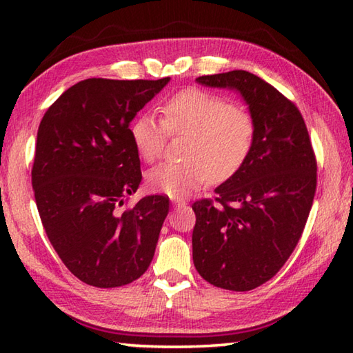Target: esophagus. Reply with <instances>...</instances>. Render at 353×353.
Wrapping results in <instances>:
<instances>
[{
    "instance_id": "obj_1",
    "label": "esophagus",
    "mask_w": 353,
    "mask_h": 353,
    "mask_svg": "<svg viewBox=\"0 0 353 353\" xmlns=\"http://www.w3.org/2000/svg\"><path fill=\"white\" fill-rule=\"evenodd\" d=\"M171 202H172V205L174 207H182V205H185L187 204V201H183V199H171Z\"/></svg>"
}]
</instances>
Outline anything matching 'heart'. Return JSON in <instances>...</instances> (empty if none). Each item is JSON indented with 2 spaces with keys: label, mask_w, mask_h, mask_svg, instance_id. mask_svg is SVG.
Masks as SVG:
<instances>
[{
  "label": "heart",
  "mask_w": 353,
  "mask_h": 353,
  "mask_svg": "<svg viewBox=\"0 0 353 353\" xmlns=\"http://www.w3.org/2000/svg\"><path fill=\"white\" fill-rule=\"evenodd\" d=\"M190 135L185 163H160L148 172V187L170 198H185L212 181L236 174L252 149L255 123L241 105L218 94L187 88L163 105V119L145 112L130 126L140 157L154 162L168 135Z\"/></svg>",
  "instance_id": "heart-1"
}]
</instances>
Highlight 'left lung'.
Masks as SVG:
<instances>
[{
    "label": "left lung",
    "instance_id": "8db88e82",
    "mask_svg": "<svg viewBox=\"0 0 353 353\" xmlns=\"http://www.w3.org/2000/svg\"><path fill=\"white\" fill-rule=\"evenodd\" d=\"M204 87L240 93L254 118L246 162L193 204V263L218 288L249 291L279 272L297 246L316 191V159L301 112L249 71L201 76Z\"/></svg>",
    "mask_w": 353,
    "mask_h": 353
}]
</instances>
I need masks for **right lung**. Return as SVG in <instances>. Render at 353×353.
Listing matches in <instances>:
<instances>
[{
	"instance_id": "right-lung-1",
	"label": "right lung",
	"mask_w": 353,
	"mask_h": 353,
	"mask_svg": "<svg viewBox=\"0 0 353 353\" xmlns=\"http://www.w3.org/2000/svg\"><path fill=\"white\" fill-rule=\"evenodd\" d=\"M170 82L92 77L63 92L41 118L32 188L41 224L71 274L97 288L146 272L170 210L146 196L121 212L141 182L130 121Z\"/></svg>"
}]
</instances>
